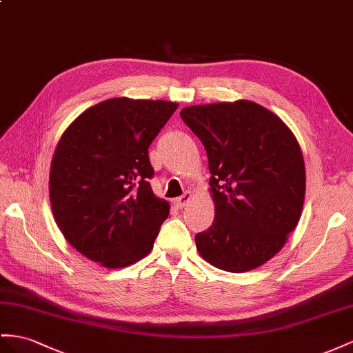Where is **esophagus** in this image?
Wrapping results in <instances>:
<instances>
[{"label": "esophagus", "mask_w": 353, "mask_h": 353, "mask_svg": "<svg viewBox=\"0 0 353 353\" xmlns=\"http://www.w3.org/2000/svg\"><path fill=\"white\" fill-rule=\"evenodd\" d=\"M191 198H192L191 194H185V195H182V196L176 198V200L173 201V204H174L176 207H179V209H182V207H185L189 201H191Z\"/></svg>", "instance_id": "1"}]
</instances>
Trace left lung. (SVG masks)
Returning a JSON list of instances; mask_svg holds the SVG:
<instances>
[{
  "mask_svg": "<svg viewBox=\"0 0 353 353\" xmlns=\"http://www.w3.org/2000/svg\"><path fill=\"white\" fill-rule=\"evenodd\" d=\"M180 116L201 140L212 174L214 221L195 236L198 254L230 273L261 267L303 212L305 167L294 132L248 99L185 107Z\"/></svg>",
  "mask_w": 353,
  "mask_h": 353,
  "instance_id": "obj_1",
  "label": "left lung"
}]
</instances>
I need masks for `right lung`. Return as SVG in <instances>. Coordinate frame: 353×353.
Listing matches in <instances>:
<instances>
[{
    "label": "right lung",
    "mask_w": 353,
    "mask_h": 353,
    "mask_svg": "<svg viewBox=\"0 0 353 353\" xmlns=\"http://www.w3.org/2000/svg\"><path fill=\"white\" fill-rule=\"evenodd\" d=\"M177 107L110 98L62 134L50 165V207L65 240L88 259L122 268L150 254L170 204L152 191L148 149Z\"/></svg>",
    "instance_id": "obj_1"
}]
</instances>
